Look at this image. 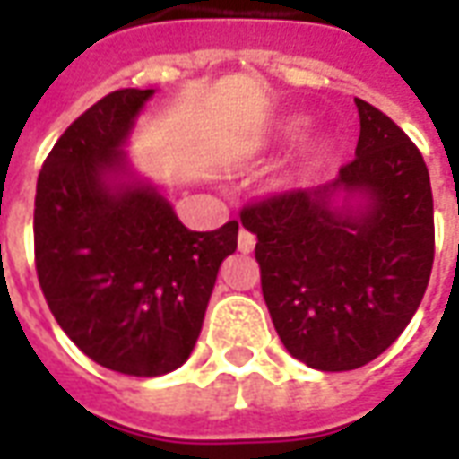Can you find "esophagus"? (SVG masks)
I'll return each mask as SVG.
<instances>
[{
    "instance_id": "34e87169",
    "label": "esophagus",
    "mask_w": 459,
    "mask_h": 459,
    "mask_svg": "<svg viewBox=\"0 0 459 459\" xmlns=\"http://www.w3.org/2000/svg\"><path fill=\"white\" fill-rule=\"evenodd\" d=\"M253 248H255V236H253L250 230L240 229V233H238V250H240V253H253Z\"/></svg>"
}]
</instances>
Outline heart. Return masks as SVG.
<instances>
[{"mask_svg":"<svg viewBox=\"0 0 459 459\" xmlns=\"http://www.w3.org/2000/svg\"><path fill=\"white\" fill-rule=\"evenodd\" d=\"M285 132H288V134H290V132H295V125H290V127Z\"/></svg>","mask_w":459,"mask_h":459,"instance_id":"obj_1","label":"heart"}]
</instances>
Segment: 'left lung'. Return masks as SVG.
<instances>
[{
    "mask_svg": "<svg viewBox=\"0 0 459 459\" xmlns=\"http://www.w3.org/2000/svg\"><path fill=\"white\" fill-rule=\"evenodd\" d=\"M356 157L315 189L248 204L260 285L290 354L351 371L384 354L413 319L435 255L423 154L388 115L354 98Z\"/></svg>",
    "mask_w": 459,
    "mask_h": 459,
    "instance_id": "obj_1",
    "label": "left lung"
}]
</instances>
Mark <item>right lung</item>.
<instances>
[{"mask_svg":"<svg viewBox=\"0 0 459 459\" xmlns=\"http://www.w3.org/2000/svg\"><path fill=\"white\" fill-rule=\"evenodd\" d=\"M154 91L100 98L58 137L39 171L34 255L56 322L85 356L127 376L179 368L199 339L238 221L189 230L122 144Z\"/></svg>","mask_w":459,"mask_h":459,"instance_id":"obj_1","label":"right lung"}]
</instances>
